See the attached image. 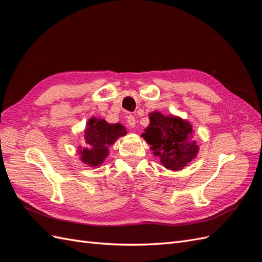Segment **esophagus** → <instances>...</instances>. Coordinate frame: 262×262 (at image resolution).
I'll list each match as a JSON object with an SVG mask.
<instances>
[{
    "label": "esophagus",
    "mask_w": 262,
    "mask_h": 262,
    "mask_svg": "<svg viewBox=\"0 0 262 262\" xmlns=\"http://www.w3.org/2000/svg\"><path fill=\"white\" fill-rule=\"evenodd\" d=\"M126 122H128L130 128H136L137 121H136V118H134L133 116H129L128 119H126Z\"/></svg>",
    "instance_id": "obj_1"
}]
</instances>
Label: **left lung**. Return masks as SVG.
<instances>
[{
    "mask_svg": "<svg viewBox=\"0 0 262 262\" xmlns=\"http://www.w3.org/2000/svg\"><path fill=\"white\" fill-rule=\"evenodd\" d=\"M149 124L142 134L155 156L169 170L178 171L191 163L199 152L189 121L177 116H165L160 112L148 115Z\"/></svg>",
    "mask_w": 262,
    "mask_h": 262,
    "instance_id": "obj_1",
    "label": "left lung"
}]
</instances>
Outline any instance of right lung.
<instances>
[{
  "instance_id": "obj_1",
  "label": "right lung",
  "mask_w": 262,
  "mask_h": 262,
  "mask_svg": "<svg viewBox=\"0 0 262 262\" xmlns=\"http://www.w3.org/2000/svg\"><path fill=\"white\" fill-rule=\"evenodd\" d=\"M125 134V128L120 123H108L105 119L92 117L84 131L85 146H78L80 160L91 167H98L108 156L109 146Z\"/></svg>"
}]
</instances>
